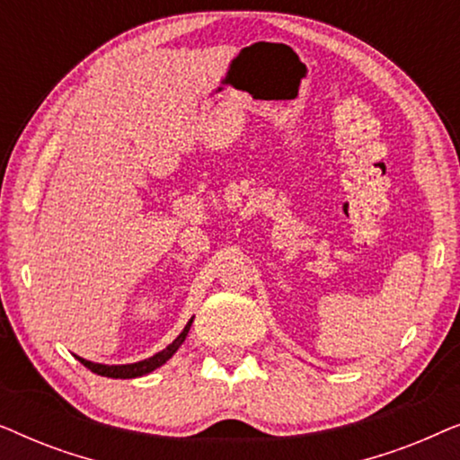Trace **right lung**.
I'll return each mask as SVG.
<instances>
[{
    "instance_id": "right-lung-1",
    "label": "right lung",
    "mask_w": 460,
    "mask_h": 460,
    "mask_svg": "<svg viewBox=\"0 0 460 460\" xmlns=\"http://www.w3.org/2000/svg\"><path fill=\"white\" fill-rule=\"evenodd\" d=\"M190 324H192V318L188 320L184 331L180 332L178 339H175L173 343H169L165 349L159 351V354H155L153 358H148V360H142V362H136V364H121V367H106V364H96V362L84 360V358H79V356H77V360L84 364L85 368H90L92 373H96V375L111 376V379H136V376L148 375V373H153L155 368L163 367V364H165L169 358H172L175 351H178L180 345L184 343L188 331H190Z\"/></svg>"
}]
</instances>
